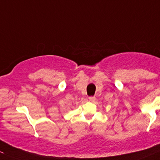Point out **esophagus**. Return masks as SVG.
Masks as SVG:
<instances>
[{
	"instance_id": "1",
	"label": "esophagus",
	"mask_w": 160,
	"mask_h": 160,
	"mask_svg": "<svg viewBox=\"0 0 160 160\" xmlns=\"http://www.w3.org/2000/svg\"><path fill=\"white\" fill-rule=\"evenodd\" d=\"M89 101L94 102V101H95V100H96V97H89Z\"/></svg>"
}]
</instances>
